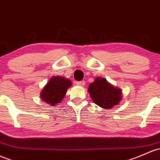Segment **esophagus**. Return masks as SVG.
Instances as JSON below:
<instances>
[{"label": "esophagus", "mask_w": 160, "mask_h": 160, "mask_svg": "<svg viewBox=\"0 0 160 160\" xmlns=\"http://www.w3.org/2000/svg\"><path fill=\"white\" fill-rule=\"evenodd\" d=\"M77 84L80 86V87H83L85 85V81L84 80H81V81L77 82Z\"/></svg>", "instance_id": "34e87169"}]
</instances>
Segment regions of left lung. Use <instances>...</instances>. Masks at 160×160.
Masks as SVG:
<instances>
[{"instance_id": "8db88e82", "label": "left lung", "mask_w": 160, "mask_h": 160, "mask_svg": "<svg viewBox=\"0 0 160 160\" xmlns=\"http://www.w3.org/2000/svg\"><path fill=\"white\" fill-rule=\"evenodd\" d=\"M88 92L97 105L107 110L118 105L122 100L120 89L113 87L102 77H96L94 82L89 86Z\"/></svg>"}]
</instances>
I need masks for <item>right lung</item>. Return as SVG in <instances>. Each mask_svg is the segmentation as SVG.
Wrapping results in <instances>:
<instances>
[{
    "label": "right lung",
    "mask_w": 160,
    "mask_h": 160,
    "mask_svg": "<svg viewBox=\"0 0 160 160\" xmlns=\"http://www.w3.org/2000/svg\"><path fill=\"white\" fill-rule=\"evenodd\" d=\"M70 80L64 77H53L50 78L40 93V98L51 106L60 103L65 97L67 89L71 87Z\"/></svg>",
    "instance_id": "add662e5"
}]
</instances>
